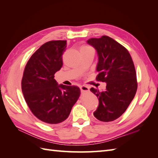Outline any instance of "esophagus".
I'll return each mask as SVG.
<instances>
[{
    "label": "esophagus",
    "instance_id": "1",
    "mask_svg": "<svg viewBox=\"0 0 158 158\" xmlns=\"http://www.w3.org/2000/svg\"><path fill=\"white\" fill-rule=\"evenodd\" d=\"M80 89H81V92H88V91H89V88L88 86H85V85L80 86Z\"/></svg>",
    "mask_w": 158,
    "mask_h": 158
}]
</instances>
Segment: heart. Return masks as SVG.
Masks as SVG:
<instances>
[{"label":"heart","instance_id":"1","mask_svg":"<svg viewBox=\"0 0 158 158\" xmlns=\"http://www.w3.org/2000/svg\"><path fill=\"white\" fill-rule=\"evenodd\" d=\"M85 51H94V50L91 48V47L85 45V46H83L82 47V48H81V49H80V52H85Z\"/></svg>","mask_w":158,"mask_h":158}]
</instances>
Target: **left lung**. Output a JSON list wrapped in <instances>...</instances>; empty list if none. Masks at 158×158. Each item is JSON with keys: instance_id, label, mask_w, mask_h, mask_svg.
<instances>
[{"instance_id": "1", "label": "left lung", "mask_w": 158, "mask_h": 158, "mask_svg": "<svg viewBox=\"0 0 158 158\" xmlns=\"http://www.w3.org/2000/svg\"><path fill=\"white\" fill-rule=\"evenodd\" d=\"M87 43L98 54L96 80L106 83L105 91L90 89L99 101L94 115L101 122H112L126 111L136 94L135 67L128 51L109 36L92 38Z\"/></svg>"}]
</instances>
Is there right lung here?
I'll return each mask as SVG.
<instances>
[{"label":"right lung","instance_id":"right-lung-1","mask_svg":"<svg viewBox=\"0 0 158 158\" xmlns=\"http://www.w3.org/2000/svg\"><path fill=\"white\" fill-rule=\"evenodd\" d=\"M66 41L44 43L33 53L25 66L22 90L26 103L39 119L48 124L66 120L80 96L75 85H58L55 73L62 68Z\"/></svg>","mask_w":158,"mask_h":158}]
</instances>
